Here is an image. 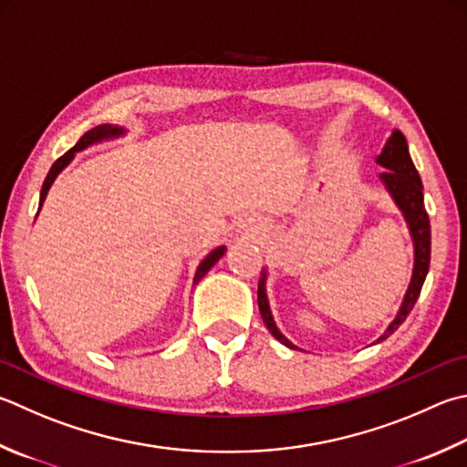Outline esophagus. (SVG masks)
Here are the masks:
<instances>
[{
  "instance_id": "34e87169",
  "label": "esophagus",
  "mask_w": 467,
  "mask_h": 467,
  "mask_svg": "<svg viewBox=\"0 0 467 467\" xmlns=\"http://www.w3.org/2000/svg\"><path fill=\"white\" fill-rule=\"evenodd\" d=\"M241 228H244V231H247V228H249V226H247V224H243V226H241Z\"/></svg>"
}]
</instances>
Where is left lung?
<instances>
[{"instance_id": "left-lung-1", "label": "left lung", "mask_w": 467, "mask_h": 467, "mask_svg": "<svg viewBox=\"0 0 467 467\" xmlns=\"http://www.w3.org/2000/svg\"><path fill=\"white\" fill-rule=\"evenodd\" d=\"M376 163L386 169L384 173H379V182L384 183V188L388 190L389 196H392L394 204L402 212L406 224H409V231L412 236V247H414V265H412L409 290L404 294V300L400 304V308H398L394 320L389 322L388 328L384 330V335L378 337L376 343H379L402 325L406 317L410 315L412 306L419 300V294L422 290V284H425V277L429 274V263H431V224H429V214L425 210V196H422L420 175L412 163L409 145H406V139L400 130H392L384 149H381V152L376 157ZM257 302H259L261 318L269 328V333L274 335L282 345L290 347V349H298L290 338L282 335V330H279L275 325L274 315H271V306L267 300V267L261 269Z\"/></svg>"}]
</instances>
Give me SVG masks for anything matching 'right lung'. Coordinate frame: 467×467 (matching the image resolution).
<instances>
[{
	"label": "right lung",
	"instance_id": "right-lung-1",
	"mask_svg": "<svg viewBox=\"0 0 467 467\" xmlns=\"http://www.w3.org/2000/svg\"><path fill=\"white\" fill-rule=\"evenodd\" d=\"M124 134H126V130L120 129V126H114V124H101V126H96V129H91V130H88L86 134H83V137L78 140V145L67 150L65 155H63L61 159H57L55 165L50 167V171H48L47 180H45V183H42V190H40V204H38V210L42 208V204H45L50 185L55 183L57 175L61 173L63 169L71 163L73 157H75V152L86 150V149L91 147V145H98V142L112 140V139H120V137H124ZM224 253H226V244H220V247L212 249V251L208 253V255L200 261V265H198V269H196V275H193V285H196V284L200 282V279L208 274V271L212 269V265H214V263H216L220 257H223Z\"/></svg>",
	"mask_w": 467,
	"mask_h": 467
}]
</instances>
